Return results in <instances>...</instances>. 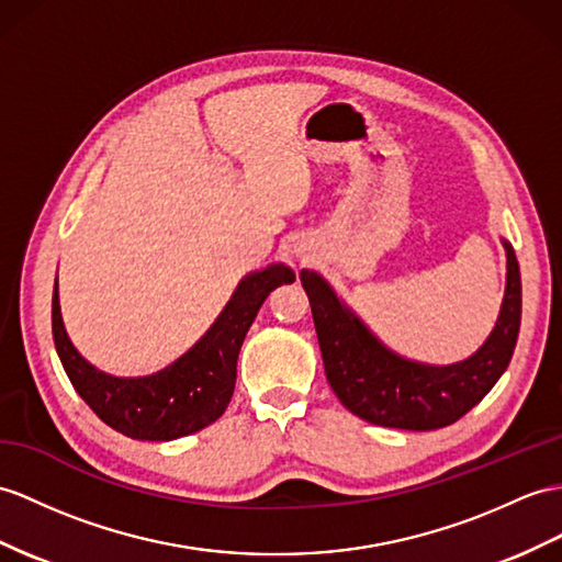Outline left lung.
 I'll list each match as a JSON object with an SVG mask.
<instances>
[{
	"label": "left lung",
	"instance_id": "obj_1",
	"mask_svg": "<svg viewBox=\"0 0 562 562\" xmlns=\"http://www.w3.org/2000/svg\"><path fill=\"white\" fill-rule=\"evenodd\" d=\"M508 283L494 331L472 358L450 367L407 362L386 350L362 322L338 303L326 281L300 271L317 328L324 372L352 415L379 427L429 431L458 422L494 389L508 369L522 317V281L510 243Z\"/></svg>",
	"mask_w": 562,
	"mask_h": 562
}]
</instances>
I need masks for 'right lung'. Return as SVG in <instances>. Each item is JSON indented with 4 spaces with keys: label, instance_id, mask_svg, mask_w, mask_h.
<instances>
[{
    "label": "right lung",
    "instance_id": "right-lung-1",
    "mask_svg": "<svg viewBox=\"0 0 562 562\" xmlns=\"http://www.w3.org/2000/svg\"><path fill=\"white\" fill-rule=\"evenodd\" d=\"M293 269L271 265L243 279L226 310L200 344L161 372L143 379L109 376L80 358L66 336L59 291L52 295V334L59 360L94 415L138 441H173L195 434L224 415L234 395L236 364L245 334L267 295L293 283Z\"/></svg>",
    "mask_w": 562,
    "mask_h": 562
}]
</instances>
